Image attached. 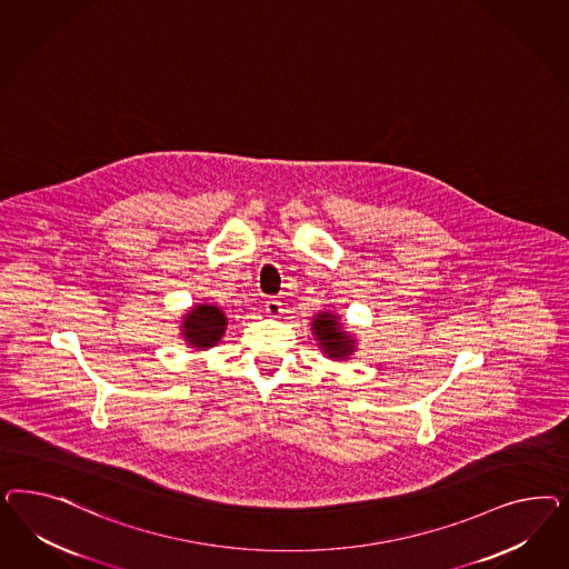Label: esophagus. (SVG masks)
I'll return each instance as SVG.
<instances>
[{
    "instance_id": "1",
    "label": "esophagus",
    "mask_w": 569,
    "mask_h": 569,
    "mask_svg": "<svg viewBox=\"0 0 569 569\" xmlns=\"http://www.w3.org/2000/svg\"><path fill=\"white\" fill-rule=\"evenodd\" d=\"M264 310H267V315H269V317H279V312H281V302L276 300V298H269V300L264 302Z\"/></svg>"
}]
</instances>
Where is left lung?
<instances>
[{
	"instance_id": "left-lung-1",
	"label": "left lung",
	"mask_w": 569,
	"mask_h": 569,
	"mask_svg": "<svg viewBox=\"0 0 569 569\" xmlns=\"http://www.w3.org/2000/svg\"><path fill=\"white\" fill-rule=\"evenodd\" d=\"M312 329L319 338L321 346H326L329 357L333 359H345L352 352V342L345 331L338 328V319L333 315H319L317 321L312 323Z\"/></svg>"
}]
</instances>
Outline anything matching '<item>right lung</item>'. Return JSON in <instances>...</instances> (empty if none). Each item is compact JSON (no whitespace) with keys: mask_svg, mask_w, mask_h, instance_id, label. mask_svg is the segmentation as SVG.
I'll use <instances>...</instances> for the list:
<instances>
[{"mask_svg":"<svg viewBox=\"0 0 569 569\" xmlns=\"http://www.w3.org/2000/svg\"><path fill=\"white\" fill-rule=\"evenodd\" d=\"M183 328H186V338L191 346L210 348V346L217 345V340H221V336H223V310L200 305L198 309L191 310L190 315L186 317Z\"/></svg>","mask_w":569,"mask_h":569,"instance_id":"right-lung-1","label":"right lung"}]
</instances>
